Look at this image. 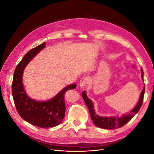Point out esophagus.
I'll return each instance as SVG.
<instances>
[{"label": "esophagus", "mask_w": 154, "mask_h": 154, "mask_svg": "<svg viewBox=\"0 0 154 154\" xmlns=\"http://www.w3.org/2000/svg\"><path fill=\"white\" fill-rule=\"evenodd\" d=\"M88 82V78L87 76H83L80 80V85L82 88L84 87L85 86L87 85V84Z\"/></svg>", "instance_id": "34e87169"}]
</instances>
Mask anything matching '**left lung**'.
<instances>
[{
  "label": "left lung",
  "mask_w": 154,
  "mask_h": 154,
  "mask_svg": "<svg viewBox=\"0 0 154 154\" xmlns=\"http://www.w3.org/2000/svg\"><path fill=\"white\" fill-rule=\"evenodd\" d=\"M141 78L143 80V70L141 68ZM144 91H145V86L144 87L143 91H141L140 97L137 104L134 108L130 112V113L127 115H123L122 117H101V116H97L94 110V105L92 102L88 98L85 91H83L82 97L84 100L85 103L88 107L89 110L91 117L92 121L96 127L104 128V129H116L123 127L126 123H127L129 121L132 119L134 116L136 115L140 109L143 102V97L144 94Z\"/></svg>",
  "instance_id": "left-lung-1"
}]
</instances>
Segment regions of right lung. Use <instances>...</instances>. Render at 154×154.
I'll use <instances>...</instances> for the list:
<instances>
[{
	"label": "right lung",
	"instance_id": "1",
	"mask_svg": "<svg viewBox=\"0 0 154 154\" xmlns=\"http://www.w3.org/2000/svg\"><path fill=\"white\" fill-rule=\"evenodd\" d=\"M44 42L27 52L17 65L13 74L12 95L16 109L20 117L26 122L40 128L54 127L62 122L66 112L64 96L69 90L76 87L71 84L47 101H36L26 95L22 84L23 71L32 58L45 48Z\"/></svg>",
	"mask_w": 154,
	"mask_h": 154
}]
</instances>
